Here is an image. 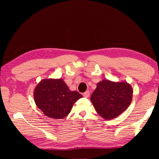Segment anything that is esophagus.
<instances>
[{
    "mask_svg": "<svg viewBox=\"0 0 159 159\" xmlns=\"http://www.w3.org/2000/svg\"><path fill=\"white\" fill-rule=\"evenodd\" d=\"M89 93H90L89 91H86L85 93H83L84 97H85V98H89Z\"/></svg>",
    "mask_w": 159,
    "mask_h": 159,
    "instance_id": "34e87169",
    "label": "esophagus"
}]
</instances>
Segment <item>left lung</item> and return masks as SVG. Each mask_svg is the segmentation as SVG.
Segmentation results:
<instances>
[{"label":"left lung","instance_id":"obj_1","mask_svg":"<svg viewBox=\"0 0 159 159\" xmlns=\"http://www.w3.org/2000/svg\"><path fill=\"white\" fill-rule=\"evenodd\" d=\"M133 90L127 81L103 80L97 84L91 102L97 113L105 119L116 118L132 102Z\"/></svg>","mask_w":159,"mask_h":159}]
</instances>
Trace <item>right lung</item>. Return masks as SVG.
<instances>
[{
	"label": "right lung",
	"instance_id": "1",
	"mask_svg": "<svg viewBox=\"0 0 159 159\" xmlns=\"http://www.w3.org/2000/svg\"><path fill=\"white\" fill-rule=\"evenodd\" d=\"M82 98L78 91H71L63 79H44L34 90L37 107L46 116L61 119L68 115L74 103Z\"/></svg>",
	"mask_w": 159,
	"mask_h": 159
}]
</instances>
